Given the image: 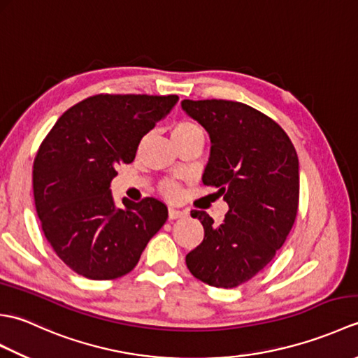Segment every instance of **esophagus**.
I'll return each mask as SVG.
<instances>
[{
	"label": "esophagus",
	"instance_id": "1",
	"mask_svg": "<svg viewBox=\"0 0 358 358\" xmlns=\"http://www.w3.org/2000/svg\"><path fill=\"white\" fill-rule=\"evenodd\" d=\"M167 212H169V218H171V220L181 218V217L186 215L185 210H180V209H177V208H169V209H167Z\"/></svg>",
	"mask_w": 358,
	"mask_h": 358
}]
</instances>
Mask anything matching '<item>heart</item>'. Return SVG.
Here are the masks:
<instances>
[{
    "label": "heart",
    "mask_w": 358,
    "mask_h": 358,
    "mask_svg": "<svg viewBox=\"0 0 358 358\" xmlns=\"http://www.w3.org/2000/svg\"><path fill=\"white\" fill-rule=\"evenodd\" d=\"M203 135V129L194 123L191 120H180L172 127V138H178V136H189V135ZM162 192L167 199H178L181 194V189L178 185L172 183V181H166L162 186Z\"/></svg>",
    "instance_id": "1"
}]
</instances>
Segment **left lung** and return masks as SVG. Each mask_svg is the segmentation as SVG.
I'll return each instance as SVG.
<instances>
[{"label": "left lung", "instance_id": "obj_1", "mask_svg": "<svg viewBox=\"0 0 358 358\" xmlns=\"http://www.w3.org/2000/svg\"><path fill=\"white\" fill-rule=\"evenodd\" d=\"M181 108L210 136L203 183L218 189L229 210L222 224L191 210L204 238L186 255L195 278L237 287L264 269L283 246L299 209V157L275 121L248 104L183 100Z\"/></svg>", "mask_w": 358, "mask_h": 358}]
</instances>
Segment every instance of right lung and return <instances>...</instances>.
<instances>
[{
    "instance_id": "obj_1",
    "label": "right lung",
    "mask_w": 358,
    "mask_h": 358,
    "mask_svg": "<svg viewBox=\"0 0 358 358\" xmlns=\"http://www.w3.org/2000/svg\"><path fill=\"white\" fill-rule=\"evenodd\" d=\"M178 101L177 95L89 96L66 110L34 162V199L44 237L69 268L90 280L131 272L167 220L148 196L115 208L110 181L134 162L141 138Z\"/></svg>"
}]
</instances>
